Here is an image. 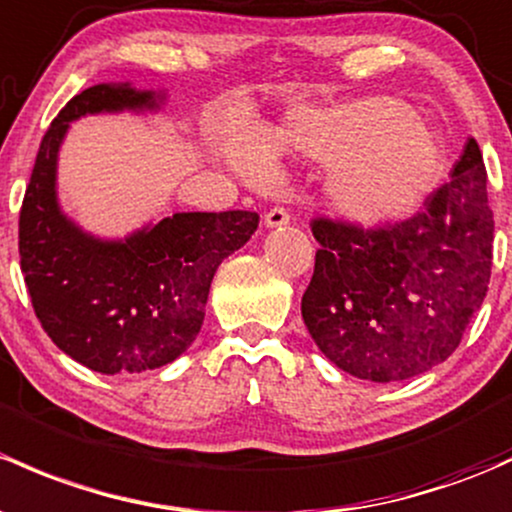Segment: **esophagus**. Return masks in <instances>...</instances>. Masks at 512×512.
<instances>
[{"label":"esophagus","instance_id":"34e87169","mask_svg":"<svg viewBox=\"0 0 512 512\" xmlns=\"http://www.w3.org/2000/svg\"><path fill=\"white\" fill-rule=\"evenodd\" d=\"M289 220H292V215H289V211L284 206H274L265 215V223L270 225V228H279V225H287Z\"/></svg>","mask_w":512,"mask_h":512}]
</instances>
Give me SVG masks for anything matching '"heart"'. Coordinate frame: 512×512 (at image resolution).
<instances>
[{
	"mask_svg": "<svg viewBox=\"0 0 512 512\" xmlns=\"http://www.w3.org/2000/svg\"><path fill=\"white\" fill-rule=\"evenodd\" d=\"M270 152L333 161L328 201L358 223H385L412 211L441 169L439 139L395 98H368L328 110L294 112L267 149L245 129L225 137V154L250 179L270 174Z\"/></svg>",
	"mask_w": 512,
	"mask_h": 512,
	"instance_id": "b5f03b06",
	"label": "heart"
}]
</instances>
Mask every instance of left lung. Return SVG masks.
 <instances>
[{
    "label": "left lung",
    "mask_w": 512,
    "mask_h": 512,
    "mask_svg": "<svg viewBox=\"0 0 512 512\" xmlns=\"http://www.w3.org/2000/svg\"><path fill=\"white\" fill-rule=\"evenodd\" d=\"M476 139L419 213L365 228L316 215L314 274L301 297L311 338L360 380L427 373L459 348L486 299L493 211Z\"/></svg>",
    "instance_id": "1"
}]
</instances>
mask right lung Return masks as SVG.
I'll return each mask as SVG.
<instances>
[{
    "label": "right lung",
    "mask_w": 512,
    "mask_h": 512,
    "mask_svg": "<svg viewBox=\"0 0 512 512\" xmlns=\"http://www.w3.org/2000/svg\"><path fill=\"white\" fill-rule=\"evenodd\" d=\"M122 107H154V98L95 85L66 102L43 134L19 211L21 274L36 319L63 353L105 375L179 358L201 331L218 265L260 223L250 211L174 213L125 242L80 233L58 211V147L71 120Z\"/></svg>",
    "instance_id": "obj_1"
}]
</instances>
